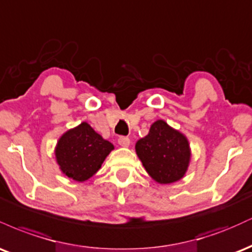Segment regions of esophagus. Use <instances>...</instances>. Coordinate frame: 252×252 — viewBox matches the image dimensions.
Instances as JSON below:
<instances>
[{
	"label": "esophagus",
	"instance_id": "obj_1",
	"mask_svg": "<svg viewBox=\"0 0 252 252\" xmlns=\"http://www.w3.org/2000/svg\"><path fill=\"white\" fill-rule=\"evenodd\" d=\"M118 144L122 147H129L130 146V138L126 137V136H121V137L118 138Z\"/></svg>",
	"mask_w": 252,
	"mask_h": 252
}]
</instances>
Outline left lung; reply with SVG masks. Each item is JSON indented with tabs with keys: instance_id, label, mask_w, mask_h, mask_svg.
I'll list each match as a JSON object with an SVG mask.
<instances>
[{
	"instance_id": "obj_1",
	"label": "left lung",
	"mask_w": 252,
	"mask_h": 252,
	"mask_svg": "<svg viewBox=\"0 0 252 252\" xmlns=\"http://www.w3.org/2000/svg\"><path fill=\"white\" fill-rule=\"evenodd\" d=\"M135 149L148 174L158 184L180 180L189 168L190 149L186 136L162 120L152 124L149 134L136 142Z\"/></svg>"
}]
</instances>
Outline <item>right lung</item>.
Returning a JSON list of instances; mask_svg holds the SVG:
<instances>
[{"label": "right lung", "mask_w": 252, "mask_h": 252, "mask_svg": "<svg viewBox=\"0 0 252 252\" xmlns=\"http://www.w3.org/2000/svg\"><path fill=\"white\" fill-rule=\"evenodd\" d=\"M112 149V143L83 122L59 138L56 158L63 174L82 182L96 174Z\"/></svg>", "instance_id": "1"}]
</instances>
